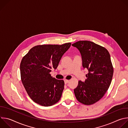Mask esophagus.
I'll use <instances>...</instances> for the list:
<instances>
[{"instance_id":"obj_1","label":"esophagus","mask_w":128,"mask_h":128,"mask_svg":"<svg viewBox=\"0 0 128 128\" xmlns=\"http://www.w3.org/2000/svg\"><path fill=\"white\" fill-rule=\"evenodd\" d=\"M69 82V80H64V82H65V84L68 83Z\"/></svg>"}]
</instances>
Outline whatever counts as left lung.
Masks as SVG:
<instances>
[{"instance_id": "left-lung-1", "label": "left lung", "mask_w": 128, "mask_h": 128, "mask_svg": "<svg viewBox=\"0 0 128 128\" xmlns=\"http://www.w3.org/2000/svg\"><path fill=\"white\" fill-rule=\"evenodd\" d=\"M80 52L82 66L88 73L84 82L78 81L74 90L76 99L84 105H92L100 100L110 85L114 68L110 54L104 47L87 41H78L72 44Z\"/></svg>"}]
</instances>
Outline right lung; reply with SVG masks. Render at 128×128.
Returning <instances> with one entry per match:
<instances>
[{
	"mask_svg": "<svg viewBox=\"0 0 128 128\" xmlns=\"http://www.w3.org/2000/svg\"><path fill=\"white\" fill-rule=\"evenodd\" d=\"M71 43L62 45L43 44L33 47L20 64L21 78L30 98L44 106H50L60 99L64 88L63 80L51 76Z\"/></svg>",
	"mask_w": 128,
	"mask_h": 128,
	"instance_id": "obj_1",
	"label": "right lung"
}]
</instances>
